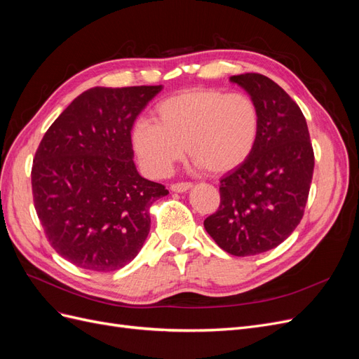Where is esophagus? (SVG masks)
<instances>
[{
    "instance_id": "obj_1",
    "label": "esophagus",
    "mask_w": 359,
    "mask_h": 359,
    "mask_svg": "<svg viewBox=\"0 0 359 359\" xmlns=\"http://www.w3.org/2000/svg\"><path fill=\"white\" fill-rule=\"evenodd\" d=\"M191 187H193L191 182H177V184H172L170 190L175 191V193H184V191L190 190Z\"/></svg>"
}]
</instances>
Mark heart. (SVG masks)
<instances>
[{"mask_svg":"<svg viewBox=\"0 0 359 359\" xmlns=\"http://www.w3.org/2000/svg\"><path fill=\"white\" fill-rule=\"evenodd\" d=\"M260 114L244 93L222 90L182 91L160 102L156 121L142 118L132 128V147L151 177H165L186 148L198 168L229 172L252 156Z\"/></svg>","mask_w":359,"mask_h":359,"instance_id":"b5f03b06","label":"heart"}]
</instances>
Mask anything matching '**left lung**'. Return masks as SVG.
I'll return each instance as SVG.
<instances>
[{
  "instance_id": "8db88e82",
  "label": "left lung",
  "mask_w": 359,
  "mask_h": 359,
  "mask_svg": "<svg viewBox=\"0 0 359 359\" xmlns=\"http://www.w3.org/2000/svg\"><path fill=\"white\" fill-rule=\"evenodd\" d=\"M259 107L257 142L241 166L220 181V206L203 222L224 252L253 256L277 247L295 231L306 208L314 156L299 106L259 73L231 76Z\"/></svg>"
}]
</instances>
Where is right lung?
<instances>
[{"mask_svg": "<svg viewBox=\"0 0 359 359\" xmlns=\"http://www.w3.org/2000/svg\"><path fill=\"white\" fill-rule=\"evenodd\" d=\"M161 85L82 93L43 136L32 163L34 206L55 252L73 265L115 271L137 256L149 206L169 191L139 175L132 128Z\"/></svg>", "mask_w": 359, "mask_h": 359, "instance_id": "add662e5", "label": "right lung"}]
</instances>
